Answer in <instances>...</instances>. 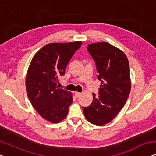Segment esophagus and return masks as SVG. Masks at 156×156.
<instances>
[{"label":"esophagus","mask_w":156,"mask_h":156,"mask_svg":"<svg viewBox=\"0 0 156 156\" xmlns=\"http://www.w3.org/2000/svg\"><path fill=\"white\" fill-rule=\"evenodd\" d=\"M81 94H82V93H80V92H75V97H76V98H78V97H80Z\"/></svg>","instance_id":"34e87169"}]
</instances>
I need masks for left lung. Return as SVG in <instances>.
Instances as JSON below:
<instances>
[{"instance_id":"8db88e82","label":"left lung","mask_w":156,"mask_h":156,"mask_svg":"<svg viewBox=\"0 0 156 156\" xmlns=\"http://www.w3.org/2000/svg\"><path fill=\"white\" fill-rule=\"evenodd\" d=\"M87 49L96 64L101 85L99 96L93 93L91 105L83 107V113L92 124L104 125L118 115L129 97V62L122 51L106 42L90 44Z\"/></svg>"}]
</instances>
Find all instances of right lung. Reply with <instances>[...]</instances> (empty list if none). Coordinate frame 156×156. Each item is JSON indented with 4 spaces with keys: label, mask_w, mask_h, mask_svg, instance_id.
<instances>
[{
    "label": "right lung",
    "mask_w": 156,
    "mask_h": 156,
    "mask_svg": "<svg viewBox=\"0 0 156 156\" xmlns=\"http://www.w3.org/2000/svg\"><path fill=\"white\" fill-rule=\"evenodd\" d=\"M81 41L52 43L43 46L34 56L26 77V88L34 108L43 118L57 123L66 117L73 101L71 92L59 88V78Z\"/></svg>",
    "instance_id": "obj_1"
}]
</instances>
